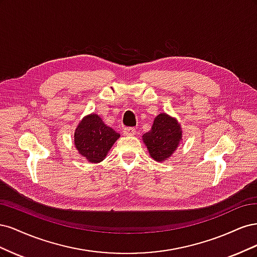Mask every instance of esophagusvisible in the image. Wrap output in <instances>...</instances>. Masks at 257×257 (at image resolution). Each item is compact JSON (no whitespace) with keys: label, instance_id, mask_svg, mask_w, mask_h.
I'll use <instances>...</instances> for the list:
<instances>
[{"label":"esophagus","instance_id":"esophagus-1","mask_svg":"<svg viewBox=\"0 0 257 257\" xmlns=\"http://www.w3.org/2000/svg\"><path fill=\"white\" fill-rule=\"evenodd\" d=\"M123 134L126 136H134V135H136V128L135 127H125L123 130Z\"/></svg>","mask_w":257,"mask_h":257}]
</instances>
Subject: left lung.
<instances>
[{"label":"left lung","instance_id":"left-lung-1","mask_svg":"<svg viewBox=\"0 0 257 257\" xmlns=\"http://www.w3.org/2000/svg\"><path fill=\"white\" fill-rule=\"evenodd\" d=\"M182 132L176 119L160 113L154 119L152 128L144 134L143 141L155 161L163 162L174 153L181 141Z\"/></svg>","mask_w":257,"mask_h":257}]
</instances>
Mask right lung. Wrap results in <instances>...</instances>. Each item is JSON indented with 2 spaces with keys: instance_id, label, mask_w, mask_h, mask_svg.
Returning a JSON list of instances; mask_svg holds the SVG:
<instances>
[{
  "instance_id": "obj_1",
  "label": "right lung",
  "mask_w": 257,
  "mask_h": 257,
  "mask_svg": "<svg viewBox=\"0 0 257 257\" xmlns=\"http://www.w3.org/2000/svg\"><path fill=\"white\" fill-rule=\"evenodd\" d=\"M74 137L82 157L91 163H98L104 160L120 134L107 126L97 114H90L77 126Z\"/></svg>"
}]
</instances>
